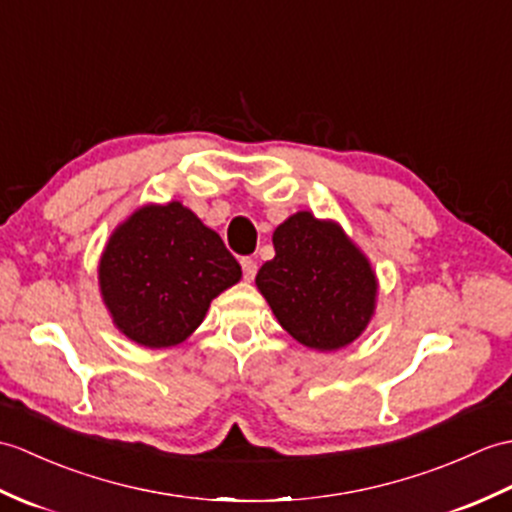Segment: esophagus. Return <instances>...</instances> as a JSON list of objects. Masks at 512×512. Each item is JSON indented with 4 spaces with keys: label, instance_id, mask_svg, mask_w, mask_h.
Instances as JSON below:
<instances>
[{
    "label": "esophagus",
    "instance_id": "obj_1",
    "mask_svg": "<svg viewBox=\"0 0 512 512\" xmlns=\"http://www.w3.org/2000/svg\"><path fill=\"white\" fill-rule=\"evenodd\" d=\"M240 264H242V270H244V279L253 281L255 275H257V261L253 257H242Z\"/></svg>",
    "mask_w": 512,
    "mask_h": 512
}]
</instances>
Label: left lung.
<instances>
[{
    "instance_id": "obj_1",
    "label": "left lung",
    "mask_w": 512,
    "mask_h": 512,
    "mask_svg": "<svg viewBox=\"0 0 512 512\" xmlns=\"http://www.w3.org/2000/svg\"><path fill=\"white\" fill-rule=\"evenodd\" d=\"M255 283L281 327L318 351L347 347L375 314L377 279L340 224L299 211L272 233Z\"/></svg>"
}]
</instances>
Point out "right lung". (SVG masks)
Here are the masks:
<instances>
[{
    "label": "right lung",
    "instance_id": "right-lung-1",
    "mask_svg": "<svg viewBox=\"0 0 512 512\" xmlns=\"http://www.w3.org/2000/svg\"><path fill=\"white\" fill-rule=\"evenodd\" d=\"M240 277L222 237L176 200L137 209L113 231L98 266L115 327L148 349L183 342Z\"/></svg>",
    "mask_w": 512,
    "mask_h": 512
}]
</instances>
